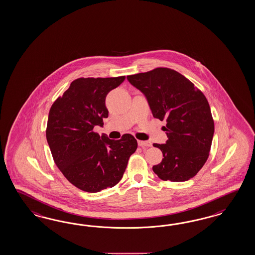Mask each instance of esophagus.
<instances>
[{"mask_svg":"<svg viewBox=\"0 0 255 255\" xmlns=\"http://www.w3.org/2000/svg\"><path fill=\"white\" fill-rule=\"evenodd\" d=\"M151 142L149 141H138V146L142 147H151Z\"/></svg>","mask_w":255,"mask_h":255,"instance_id":"34e87169","label":"esophagus"}]
</instances>
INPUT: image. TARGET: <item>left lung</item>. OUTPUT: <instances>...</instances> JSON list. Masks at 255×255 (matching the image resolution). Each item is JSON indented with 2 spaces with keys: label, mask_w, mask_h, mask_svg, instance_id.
<instances>
[{
  "label": "left lung",
  "mask_w": 255,
  "mask_h": 255,
  "mask_svg": "<svg viewBox=\"0 0 255 255\" xmlns=\"http://www.w3.org/2000/svg\"><path fill=\"white\" fill-rule=\"evenodd\" d=\"M143 93L152 115L166 121L167 141L153 144L162 152L152 170L162 180L175 182L193 178L209 158L214 122L209 102L200 90L175 70L159 67L127 77Z\"/></svg>",
  "instance_id": "1"
}]
</instances>
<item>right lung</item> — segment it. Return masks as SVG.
Masks as SVG:
<instances>
[{
	"label": "right lung",
	"instance_id": "add662e5",
	"mask_svg": "<svg viewBox=\"0 0 255 255\" xmlns=\"http://www.w3.org/2000/svg\"><path fill=\"white\" fill-rule=\"evenodd\" d=\"M124 79L77 78L49 110L46 135L53 160L70 183L84 192L97 193L116 185L137 148L130 133L112 140L93 131L108 117V93Z\"/></svg>",
	"mask_w": 255,
	"mask_h": 255
}]
</instances>
